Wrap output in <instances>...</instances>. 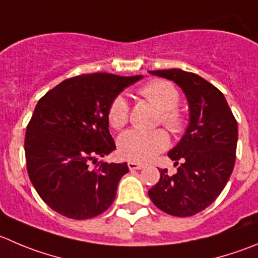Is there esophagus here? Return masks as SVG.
I'll return each mask as SVG.
<instances>
[{
    "instance_id": "1",
    "label": "esophagus",
    "mask_w": 258,
    "mask_h": 258,
    "mask_svg": "<svg viewBox=\"0 0 258 258\" xmlns=\"http://www.w3.org/2000/svg\"><path fill=\"white\" fill-rule=\"evenodd\" d=\"M127 167H129V170L132 171L142 170V168H144V164L137 163V162H127Z\"/></svg>"
}]
</instances>
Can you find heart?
I'll return each instance as SVG.
<instances>
[{"instance_id": "1", "label": "heart", "mask_w": 258, "mask_h": 258, "mask_svg": "<svg viewBox=\"0 0 258 258\" xmlns=\"http://www.w3.org/2000/svg\"><path fill=\"white\" fill-rule=\"evenodd\" d=\"M138 94L158 109L157 122L163 125L170 133H183L186 129V115L180 107V92L168 81L153 80L139 88ZM107 121L110 126L119 131L129 120V107L122 96L112 99L107 107ZM170 144L168 134L163 129L156 131H127L119 137L117 151L122 158L131 162H148L163 152Z\"/></svg>"}]
</instances>
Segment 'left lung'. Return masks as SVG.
Listing matches in <instances>:
<instances>
[{"instance_id": "obj_1", "label": "left lung", "mask_w": 258, "mask_h": 258, "mask_svg": "<svg viewBox=\"0 0 258 258\" xmlns=\"http://www.w3.org/2000/svg\"><path fill=\"white\" fill-rule=\"evenodd\" d=\"M180 86L190 107V122L180 143L168 152L178 166L175 175L161 178L148 190L153 204L173 217L203 212L227 185L235 162L237 120L224 95L200 76L182 70L149 71Z\"/></svg>"}]
</instances>
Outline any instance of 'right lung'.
Segmentation results:
<instances>
[{
	"instance_id": "obj_1",
	"label": "right lung",
	"mask_w": 258,
	"mask_h": 258,
	"mask_svg": "<svg viewBox=\"0 0 258 258\" xmlns=\"http://www.w3.org/2000/svg\"><path fill=\"white\" fill-rule=\"evenodd\" d=\"M142 78L91 73L68 78L36 104L26 126V168L31 183L54 212L90 219L109 209L126 162H96L116 146L110 136L107 107Z\"/></svg>"
}]
</instances>
